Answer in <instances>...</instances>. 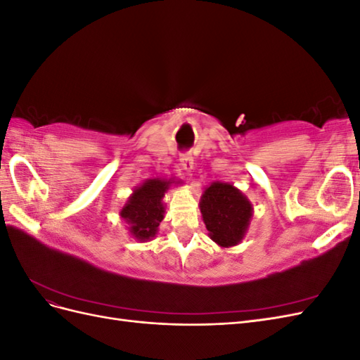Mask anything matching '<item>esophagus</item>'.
<instances>
[{
    "mask_svg": "<svg viewBox=\"0 0 360 360\" xmlns=\"http://www.w3.org/2000/svg\"><path fill=\"white\" fill-rule=\"evenodd\" d=\"M180 165H183L184 168H188V169L192 168V156H191V153H181L180 155Z\"/></svg>",
    "mask_w": 360,
    "mask_h": 360,
    "instance_id": "esophagus-1",
    "label": "esophagus"
}]
</instances>
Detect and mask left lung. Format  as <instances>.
<instances>
[{"label":"left lung","instance_id":"obj_1","mask_svg":"<svg viewBox=\"0 0 360 360\" xmlns=\"http://www.w3.org/2000/svg\"><path fill=\"white\" fill-rule=\"evenodd\" d=\"M200 212L212 240L221 248H233L245 238L254 207L234 184L213 181L201 195Z\"/></svg>","mask_w":360,"mask_h":360}]
</instances>
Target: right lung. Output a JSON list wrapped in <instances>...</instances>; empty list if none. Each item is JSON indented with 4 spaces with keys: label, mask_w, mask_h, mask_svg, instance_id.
<instances>
[{
    "label": "right lung",
    "mask_w": 360,
    "mask_h": 360,
    "mask_svg": "<svg viewBox=\"0 0 360 360\" xmlns=\"http://www.w3.org/2000/svg\"><path fill=\"white\" fill-rule=\"evenodd\" d=\"M181 181L174 179L153 177L147 179L134 189L130 197L120 209V216L129 225L127 230L135 240L150 242L156 237L159 225L165 217V202L163 197Z\"/></svg>",
    "instance_id": "obj_1"
}]
</instances>
